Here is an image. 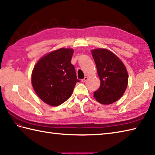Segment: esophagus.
<instances>
[{"instance_id":"esophagus-1","label":"esophagus","mask_w":155,"mask_h":155,"mask_svg":"<svg viewBox=\"0 0 155 155\" xmlns=\"http://www.w3.org/2000/svg\"><path fill=\"white\" fill-rule=\"evenodd\" d=\"M88 80V77H85L83 79H82V82H83V83H85V82H86Z\"/></svg>"}]
</instances>
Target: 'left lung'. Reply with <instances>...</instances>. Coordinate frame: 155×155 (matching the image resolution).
<instances>
[{
	"instance_id": "left-lung-1",
	"label": "left lung",
	"mask_w": 155,
	"mask_h": 155,
	"mask_svg": "<svg viewBox=\"0 0 155 155\" xmlns=\"http://www.w3.org/2000/svg\"><path fill=\"white\" fill-rule=\"evenodd\" d=\"M101 81L99 88L94 93V98L103 104L117 101L124 94L128 81L126 67L113 52L106 48L92 50Z\"/></svg>"
}]
</instances>
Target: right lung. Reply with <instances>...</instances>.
Listing matches in <instances>:
<instances>
[{"instance_id": "1", "label": "right lung", "mask_w": 155, "mask_h": 155, "mask_svg": "<svg viewBox=\"0 0 155 155\" xmlns=\"http://www.w3.org/2000/svg\"><path fill=\"white\" fill-rule=\"evenodd\" d=\"M74 50L61 48L42 57L36 63L31 74L35 93L50 106L57 107L68 100L77 79L71 58Z\"/></svg>"}]
</instances>
